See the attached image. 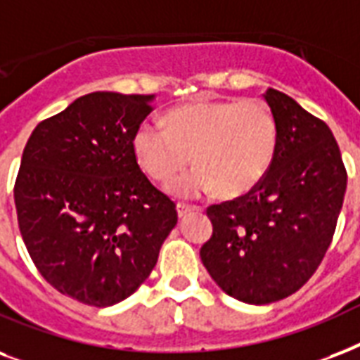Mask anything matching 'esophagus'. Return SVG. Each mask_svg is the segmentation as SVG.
<instances>
[{
    "mask_svg": "<svg viewBox=\"0 0 360 360\" xmlns=\"http://www.w3.org/2000/svg\"><path fill=\"white\" fill-rule=\"evenodd\" d=\"M199 210V208H195V206H188V205H182V202H178L176 205V212H178V218H186L189 216L191 212Z\"/></svg>",
    "mask_w": 360,
    "mask_h": 360,
    "instance_id": "34e87169",
    "label": "esophagus"
}]
</instances>
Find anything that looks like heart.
Wrapping results in <instances>:
<instances>
[{
    "instance_id": "heart-1",
    "label": "heart",
    "mask_w": 360,
    "mask_h": 360,
    "mask_svg": "<svg viewBox=\"0 0 360 360\" xmlns=\"http://www.w3.org/2000/svg\"><path fill=\"white\" fill-rule=\"evenodd\" d=\"M278 148V122L261 99H200L171 108L165 125L144 120L131 150L155 182L174 178L169 193L182 199L218 191L221 197L250 193L261 184Z\"/></svg>"
}]
</instances>
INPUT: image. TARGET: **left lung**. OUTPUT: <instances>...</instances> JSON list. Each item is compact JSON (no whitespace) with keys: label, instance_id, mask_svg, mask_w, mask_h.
I'll return each mask as SVG.
<instances>
[{"label":"left lung","instance_id":"left-lung-1","mask_svg":"<svg viewBox=\"0 0 360 360\" xmlns=\"http://www.w3.org/2000/svg\"><path fill=\"white\" fill-rule=\"evenodd\" d=\"M278 122V148L250 193L206 208L210 240L200 261L225 293L270 304L299 291L321 264L344 205L347 172L323 120L285 94H264Z\"/></svg>","mask_w":360,"mask_h":360}]
</instances>
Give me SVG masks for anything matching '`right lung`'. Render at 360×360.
<instances>
[{"instance_id": "obj_1", "label": "right lung", "mask_w": 360, "mask_h": 360, "mask_svg": "<svg viewBox=\"0 0 360 360\" xmlns=\"http://www.w3.org/2000/svg\"><path fill=\"white\" fill-rule=\"evenodd\" d=\"M152 101L79 97L43 120L22 154L15 205L24 244L44 280L84 304L105 308L135 293L178 221L131 150Z\"/></svg>"}]
</instances>
